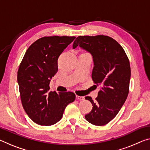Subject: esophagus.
<instances>
[{
    "mask_svg": "<svg viewBox=\"0 0 150 150\" xmlns=\"http://www.w3.org/2000/svg\"><path fill=\"white\" fill-rule=\"evenodd\" d=\"M76 98H77V99H78V100H83V99H84V96L76 95Z\"/></svg>",
    "mask_w": 150,
    "mask_h": 150,
    "instance_id": "1",
    "label": "esophagus"
}]
</instances>
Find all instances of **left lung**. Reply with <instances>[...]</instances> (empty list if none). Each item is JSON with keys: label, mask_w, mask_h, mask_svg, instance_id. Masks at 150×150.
<instances>
[{"label": "left lung", "mask_w": 150, "mask_h": 150, "mask_svg": "<svg viewBox=\"0 0 150 150\" xmlns=\"http://www.w3.org/2000/svg\"><path fill=\"white\" fill-rule=\"evenodd\" d=\"M77 46L92 55V79L95 84L102 86L96 100L85 96L93 107L85 117L93 125L104 126L117 115L128 96L131 75L130 62L121 45L106 35L79 36L73 48Z\"/></svg>", "instance_id": "1"}]
</instances>
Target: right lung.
I'll list each match as a JSON object with an SVG mask.
<instances>
[{"label":"right lung","instance_id":"right-lung-1","mask_svg":"<svg viewBox=\"0 0 150 150\" xmlns=\"http://www.w3.org/2000/svg\"><path fill=\"white\" fill-rule=\"evenodd\" d=\"M75 36L43 37L25 53L18 71L22 106L35 123L50 126L62 118L66 106L75 99L73 92L50 91V83L57 72V59Z\"/></svg>","mask_w":150,"mask_h":150}]
</instances>
